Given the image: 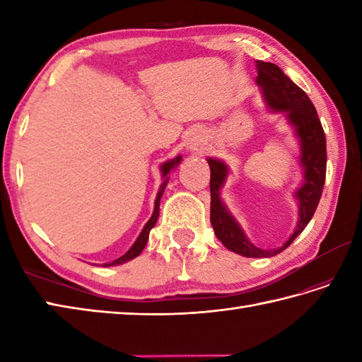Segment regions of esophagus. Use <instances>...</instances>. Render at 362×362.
Here are the masks:
<instances>
[{"label": "esophagus", "mask_w": 362, "mask_h": 362, "mask_svg": "<svg viewBox=\"0 0 362 362\" xmlns=\"http://www.w3.org/2000/svg\"><path fill=\"white\" fill-rule=\"evenodd\" d=\"M189 144H191V149H196V148H197V144H199V141H197V140H193V141H191Z\"/></svg>", "instance_id": "34e87169"}]
</instances>
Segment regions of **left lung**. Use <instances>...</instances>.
Instances as JSON below:
<instances>
[{"label":"left lung","mask_w":362,"mask_h":362,"mask_svg":"<svg viewBox=\"0 0 362 362\" xmlns=\"http://www.w3.org/2000/svg\"><path fill=\"white\" fill-rule=\"evenodd\" d=\"M257 83L263 91L264 101L272 112L284 113L289 124L294 127L300 143V165L303 169L302 187L296 191L298 202V221L294 233L276 249H259L244 235L232 213L221 199V188L228 175V166L222 160L209 158L210 165V221L218 240L238 255L249 258H267L283 252L308 226L316 211L327 173V140L317 117L316 107L305 91L297 87L279 66L271 62H257Z\"/></svg>","instance_id":"8db88e82"}]
</instances>
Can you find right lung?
Listing matches in <instances>:
<instances>
[{
    "instance_id": "add662e5",
    "label": "right lung",
    "mask_w": 362,
    "mask_h": 362,
    "mask_svg": "<svg viewBox=\"0 0 362 362\" xmlns=\"http://www.w3.org/2000/svg\"><path fill=\"white\" fill-rule=\"evenodd\" d=\"M180 161H182V156H177L175 158L168 160V161H165L163 165H161L160 169H161V179H163V180H161V185H160V188H158V194H157V197H156V206H153V213H152L151 219H149L148 222H146V226L143 227L140 236L136 238V241L134 243L132 247H130V249L124 253V255L119 257L118 259L112 261V263H104L105 267H109V266H118V264L126 263V261L134 259L135 257H138V255H140V253L143 252L146 243H148V240H149L151 228H152L153 226H156V222H157V219H158V213H160V199H161V196H163V191H165V188H166V185H168L169 173H171L174 168L179 166Z\"/></svg>"
}]
</instances>
